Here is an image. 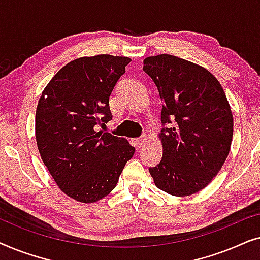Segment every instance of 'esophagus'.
Wrapping results in <instances>:
<instances>
[{
  "instance_id": "esophagus-1",
  "label": "esophagus",
  "mask_w": 260,
  "mask_h": 260,
  "mask_svg": "<svg viewBox=\"0 0 260 260\" xmlns=\"http://www.w3.org/2000/svg\"><path fill=\"white\" fill-rule=\"evenodd\" d=\"M147 140H148V138L145 137V136H143V137H141V138H137V140H135L134 143H135V145H136L137 148H141V147H143L145 142H147Z\"/></svg>"
}]
</instances>
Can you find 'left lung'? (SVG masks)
<instances>
[{
	"mask_svg": "<svg viewBox=\"0 0 260 260\" xmlns=\"http://www.w3.org/2000/svg\"><path fill=\"white\" fill-rule=\"evenodd\" d=\"M143 71L162 102L161 162L149 173L155 186L188 197L211 183L229 156L233 115L218 79L200 65L170 54L148 56Z\"/></svg>",
	"mask_w": 260,
	"mask_h": 260,
	"instance_id": "left-lung-1",
	"label": "left lung"
}]
</instances>
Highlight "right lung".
Segmentation results:
<instances>
[{
    "mask_svg": "<svg viewBox=\"0 0 260 260\" xmlns=\"http://www.w3.org/2000/svg\"><path fill=\"white\" fill-rule=\"evenodd\" d=\"M131 61L126 56H83L60 69L42 91L35 138L42 162L67 197L91 204L115 189L135 148L95 131L112 118L109 98Z\"/></svg>",
    "mask_w": 260,
    "mask_h": 260,
    "instance_id": "right-lung-1",
    "label": "right lung"
}]
</instances>
